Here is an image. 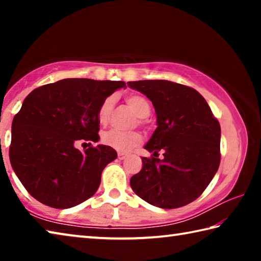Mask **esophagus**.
Returning a JSON list of instances; mask_svg holds the SVG:
<instances>
[{"label":"esophagus","instance_id":"1","mask_svg":"<svg viewBox=\"0 0 261 261\" xmlns=\"http://www.w3.org/2000/svg\"><path fill=\"white\" fill-rule=\"evenodd\" d=\"M117 156H118V159H120V160H124V159L127 156V154L126 153H122V152H118V154H117Z\"/></svg>","mask_w":261,"mask_h":261}]
</instances>
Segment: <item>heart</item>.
<instances>
[{
  "label": "heart",
  "mask_w": 261,
  "mask_h": 261,
  "mask_svg": "<svg viewBox=\"0 0 261 261\" xmlns=\"http://www.w3.org/2000/svg\"><path fill=\"white\" fill-rule=\"evenodd\" d=\"M125 102L132 109L137 116L139 117V123L143 124L144 120L149 114H151V103L143 95L139 94H130L125 96ZM114 108V99L113 96L106 98L100 103L98 109V121L100 124H107L112 116ZM141 135L137 131L124 132L116 129L109 130L102 135V141L105 145L116 149L118 152H127L136 147L137 145L141 143Z\"/></svg>",
  "instance_id": "heart-1"
}]
</instances>
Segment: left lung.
<instances>
[{
  "instance_id": "1",
  "label": "left lung",
  "mask_w": 261,
  "mask_h": 261,
  "mask_svg": "<svg viewBox=\"0 0 261 261\" xmlns=\"http://www.w3.org/2000/svg\"><path fill=\"white\" fill-rule=\"evenodd\" d=\"M155 108L158 127L145 145L153 156L130 179L137 196L160 208H178L196 200L219 169L220 123L194 88L169 81L129 82ZM165 151L162 161L159 150Z\"/></svg>"
}]
</instances>
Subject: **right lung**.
Masks as SVG:
<instances>
[{
    "label": "right lung",
    "instance_id": "right-lung-1",
    "mask_svg": "<svg viewBox=\"0 0 261 261\" xmlns=\"http://www.w3.org/2000/svg\"><path fill=\"white\" fill-rule=\"evenodd\" d=\"M124 82L67 78L35 88L15 115L9 156L24 188L53 208H70L96 192L101 173L117 158L98 145L84 152L77 141L100 139V103Z\"/></svg>",
    "mask_w": 261,
    "mask_h": 261
}]
</instances>
